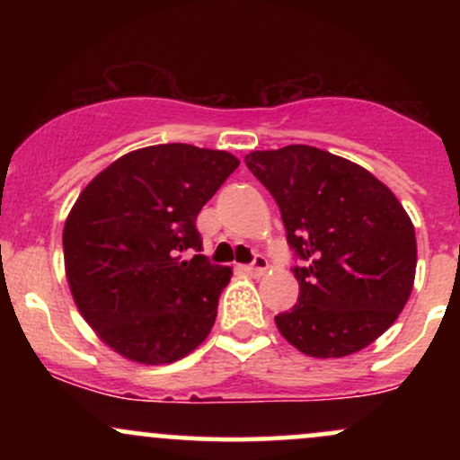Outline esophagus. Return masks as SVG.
<instances>
[{"label":"esophagus","mask_w":460,"mask_h":460,"mask_svg":"<svg viewBox=\"0 0 460 460\" xmlns=\"http://www.w3.org/2000/svg\"><path fill=\"white\" fill-rule=\"evenodd\" d=\"M244 270H246L248 274H252V277H261V274L268 270L266 257H263V255H255V257H252L251 263H246Z\"/></svg>","instance_id":"obj_1"}]
</instances>
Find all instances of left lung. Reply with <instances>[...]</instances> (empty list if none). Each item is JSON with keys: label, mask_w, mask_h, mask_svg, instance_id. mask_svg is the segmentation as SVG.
<instances>
[{"label": "left lung", "mask_w": 460, "mask_h": 460, "mask_svg": "<svg viewBox=\"0 0 460 460\" xmlns=\"http://www.w3.org/2000/svg\"><path fill=\"white\" fill-rule=\"evenodd\" d=\"M248 171L277 200L292 248L298 300L274 315L309 357H346L381 337L415 279V229L372 172L307 145L252 151Z\"/></svg>", "instance_id": "obj_1"}]
</instances>
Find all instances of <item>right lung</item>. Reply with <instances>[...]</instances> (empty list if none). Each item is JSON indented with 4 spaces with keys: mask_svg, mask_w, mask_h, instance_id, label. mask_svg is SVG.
I'll return each instance as SVG.
<instances>
[{
    "mask_svg": "<svg viewBox=\"0 0 460 460\" xmlns=\"http://www.w3.org/2000/svg\"><path fill=\"white\" fill-rule=\"evenodd\" d=\"M226 151L155 145L88 183L68 214L66 279L84 320L131 361L160 366L212 331L231 270L200 252L197 216L237 168Z\"/></svg>",
    "mask_w": 460,
    "mask_h": 460,
    "instance_id": "obj_1",
    "label": "right lung"
}]
</instances>
